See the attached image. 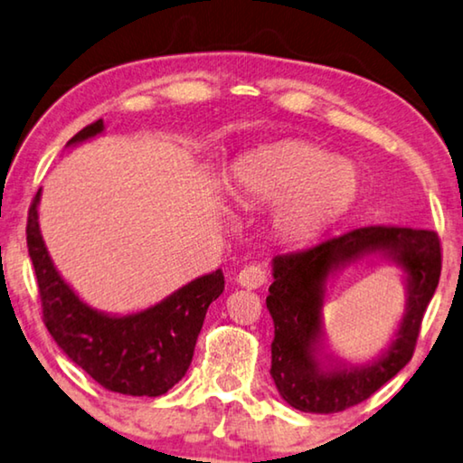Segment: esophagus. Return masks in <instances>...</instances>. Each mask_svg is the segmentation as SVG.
I'll list each match as a JSON object with an SVG mask.
<instances>
[{
  "instance_id": "34e87169",
  "label": "esophagus",
  "mask_w": 463,
  "mask_h": 463,
  "mask_svg": "<svg viewBox=\"0 0 463 463\" xmlns=\"http://www.w3.org/2000/svg\"><path fill=\"white\" fill-rule=\"evenodd\" d=\"M236 281L240 283L241 288H248V289H256V288L265 286V283H267V269L262 265H248L238 273Z\"/></svg>"
}]
</instances>
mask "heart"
Instances as JSON below:
<instances>
[{"instance_id":"heart-1","label":"heart","mask_w":463,"mask_h":463,"mask_svg":"<svg viewBox=\"0 0 463 463\" xmlns=\"http://www.w3.org/2000/svg\"><path fill=\"white\" fill-rule=\"evenodd\" d=\"M227 188L241 207L273 204V230L283 240L302 241L318 236L350 209L360 174L354 163L321 146L286 140L241 157Z\"/></svg>"}]
</instances>
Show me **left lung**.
Returning <instances> with one entry per match:
<instances>
[{
    "label": "left lung",
    "mask_w": 463,
    "mask_h": 463,
    "mask_svg": "<svg viewBox=\"0 0 463 463\" xmlns=\"http://www.w3.org/2000/svg\"><path fill=\"white\" fill-rule=\"evenodd\" d=\"M366 255L400 266L406 308L394 339L366 365H352L324 352L322 306L326 283ZM267 308L273 317L271 376L291 408L333 414L364 402L408 364L426 306L440 277V241L435 232L368 225L329 238L300 252L273 259Z\"/></svg>",
    "instance_id": "8db88e82"
}]
</instances>
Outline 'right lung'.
Wrapping results in <instances>:
<instances>
[{"label":"right lung","instance_id":"obj_1","mask_svg":"<svg viewBox=\"0 0 463 463\" xmlns=\"http://www.w3.org/2000/svg\"><path fill=\"white\" fill-rule=\"evenodd\" d=\"M103 119L82 128L68 146L103 134ZM41 190L28 209L26 246L43 306V321L63 354L113 393L159 397L186 374L213 300L222 296V269L196 277L161 302L132 315H109L82 300L55 269L39 227Z\"/></svg>","mask_w":463,"mask_h":463}]
</instances>
